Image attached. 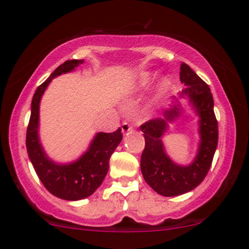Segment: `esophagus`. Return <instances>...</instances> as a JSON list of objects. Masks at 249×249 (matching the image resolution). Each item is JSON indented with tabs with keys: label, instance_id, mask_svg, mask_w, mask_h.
I'll use <instances>...</instances> for the list:
<instances>
[{
	"label": "esophagus",
	"instance_id": "34e87169",
	"mask_svg": "<svg viewBox=\"0 0 249 249\" xmlns=\"http://www.w3.org/2000/svg\"><path fill=\"white\" fill-rule=\"evenodd\" d=\"M132 128H133V127H132V125H130V124H128V123H126V122H124V123H123V124H122V132H123V133H124V134L127 133L128 131H131Z\"/></svg>",
	"mask_w": 249,
	"mask_h": 249
}]
</instances>
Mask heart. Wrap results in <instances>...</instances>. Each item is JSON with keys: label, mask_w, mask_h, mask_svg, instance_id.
I'll use <instances>...</instances> for the list:
<instances>
[{"label": "heart", "mask_w": 249, "mask_h": 249, "mask_svg": "<svg viewBox=\"0 0 249 249\" xmlns=\"http://www.w3.org/2000/svg\"><path fill=\"white\" fill-rule=\"evenodd\" d=\"M152 79L153 78L150 74H148V73L140 74L139 77H138L137 79H135L133 83L130 85V87H128V92L137 93V92H140V90H143L144 88H147L148 86H149V84L152 83ZM168 86H169V84L166 83V81H164V83L161 85V92L162 93L164 92L166 88H168Z\"/></svg>", "instance_id": "heart-1"}]
</instances>
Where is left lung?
I'll use <instances>...</instances> for the list:
<instances>
[{
	"instance_id": "left-lung-1",
	"label": "left lung",
	"mask_w": 249,
	"mask_h": 249,
	"mask_svg": "<svg viewBox=\"0 0 249 249\" xmlns=\"http://www.w3.org/2000/svg\"><path fill=\"white\" fill-rule=\"evenodd\" d=\"M180 81L185 85L180 96H186L200 116V147L194 162L187 166L176 164L164 152L161 137L168 123L179 116L178 106L165 110L164 118L143 123L144 149L141 155V172L144 180L163 196H176L199 186L208 174L218 142V124L213 112V99L210 88L186 63L180 64Z\"/></svg>"
}]
</instances>
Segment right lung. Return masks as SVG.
I'll list each match as a JSON object with an SVG mask.
<instances>
[{
    "label": "right lung",
    "mask_w": 249,
    "mask_h": 249,
    "mask_svg": "<svg viewBox=\"0 0 249 249\" xmlns=\"http://www.w3.org/2000/svg\"><path fill=\"white\" fill-rule=\"evenodd\" d=\"M84 59H71L64 62L50 74L45 83L36 88L31 106V117L26 131V148L37 177L47 190L63 200H81L92 195L102 184L109 170V160L123 139L121 127L112 133L96 134L89 148L78 161L71 164H56L46 156L37 135L39 126V106L53 78L67 73L83 64Z\"/></svg>",
    "instance_id": "obj_1"
}]
</instances>
